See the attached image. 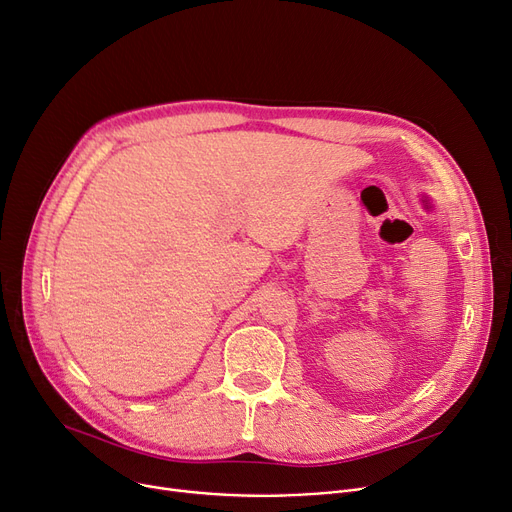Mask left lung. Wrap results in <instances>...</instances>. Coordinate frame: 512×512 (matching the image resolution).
Masks as SVG:
<instances>
[{
  "instance_id": "8db88e82",
  "label": "left lung",
  "mask_w": 512,
  "mask_h": 512,
  "mask_svg": "<svg viewBox=\"0 0 512 512\" xmlns=\"http://www.w3.org/2000/svg\"><path fill=\"white\" fill-rule=\"evenodd\" d=\"M422 205H425V209H431V203H429V198H427V196L422 198Z\"/></svg>"
}]
</instances>
